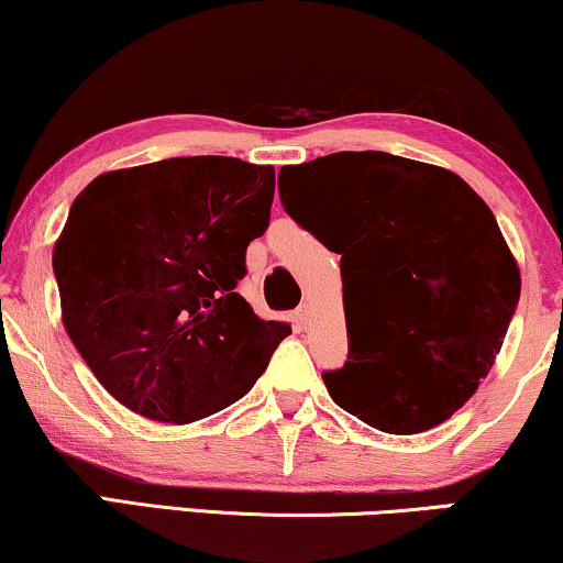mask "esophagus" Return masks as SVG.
I'll use <instances>...</instances> for the list:
<instances>
[{"label":"esophagus","instance_id":"esophagus-1","mask_svg":"<svg viewBox=\"0 0 563 563\" xmlns=\"http://www.w3.org/2000/svg\"><path fill=\"white\" fill-rule=\"evenodd\" d=\"M309 317H311V306L309 303L298 306L296 314H294V322H296L298 330H306V324H309Z\"/></svg>","mask_w":563,"mask_h":563}]
</instances>
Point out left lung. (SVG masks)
Listing matches in <instances>:
<instances>
[{"mask_svg": "<svg viewBox=\"0 0 563 563\" xmlns=\"http://www.w3.org/2000/svg\"><path fill=\"white\" fill-rule=\"evenodd\" d=\"M283 208L340 254L347 361L327 372L340 408L421 433L478 389L519 301V267L467 181L379 151L286 166Z\"/></svg>", "mask_w": 563, "mask_h": 563, "instance_id": "obj_1", "label": "left lung"}]
</instances>
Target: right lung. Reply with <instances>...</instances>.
<instances>
[{"mask_svg":"<svg viewBox=\"0 0 563 563\" xmlns=\"http://www.w3.org/2000/svg\"><path fill=\"white\" fill-rule=\"evenodd\" d=\"M275 168L195 155L106 170L54 244L62 322L126 408L191 423L241 400L290 334L236 286L269 225Z\"/></svg>","mask_w":563,"mask_h":563,"instance_id":"add662e5","label":"right lung"}]
</instances>
